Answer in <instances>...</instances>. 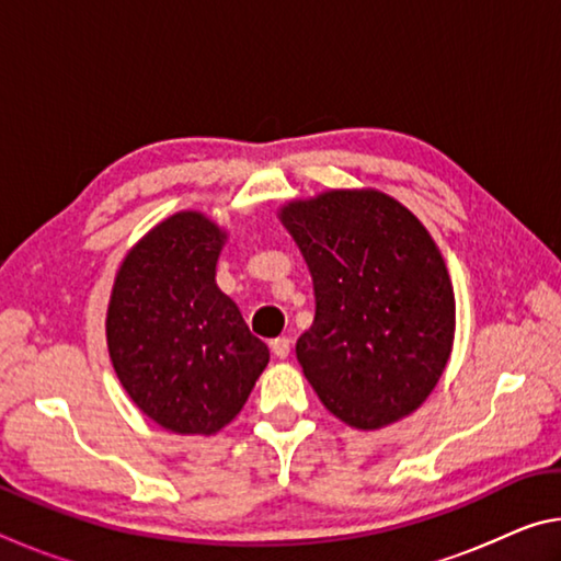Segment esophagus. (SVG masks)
Here are the masks:
<instances>
[{"label": "esophagus", "mask_w": 561, "mask_h": 561, "mask_svg": "<svg viewBox=\"0 0 561 561\" xmlns=\"http://www.w3.org/2000/svg\"><path fill=\"white\" fill-rule=\"evenodd\" d=\"M272 354L277 356V358H287L289 356V351H291V341L287 339V336H277L272 341Z\"/></svg>", "instance_id": "1"}]
</instances>
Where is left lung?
I'll return each mask as SVG.
<instances>
[{"mask_svg": "<svg viewBox=\"0 0 561 561\" xmlns=\"http://www.w3.org/2000/svg\"><path fill=\"white\" fill-rule=\"evenodd\" d=\"M282 222L314 279L317 314L297 358L321 403L360 431L413 413L455 331L453 284L428 230L376 190L289 203Z\"/></svg>", "mask_w": 561, "mask_h": 561, "instance_id": "8db88e82", "label": "left lung"}]
</instances>
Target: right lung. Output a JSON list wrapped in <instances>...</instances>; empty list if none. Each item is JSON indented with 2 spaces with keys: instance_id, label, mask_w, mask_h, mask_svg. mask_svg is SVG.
Instances as JSON below:
<instances>
[{
  "instance_id": "add662e5",
  "label": "right lung",
  "mask_w": 561,
  "mask_h": 561,
  "mask_svg": "<svg viewBox=\"0 0 561 561\" xmlns=\"http://www.w3.org/2000/svg\"><path fill=\"white\" fill-rule=\"evenodd\" d=\"M222 242L205 215L178 213L133 247L113 284V368L133 403L173 433L220 431L270 360L215 284Z\"/></svg>"
}]
</instances>
